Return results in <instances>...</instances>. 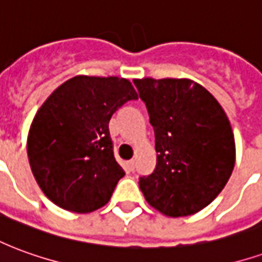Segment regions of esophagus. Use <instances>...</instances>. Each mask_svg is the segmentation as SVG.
Listing matches in <instances>:
<instances>
[{
    "label": "esophagus",
    "instance_id": "34e87169",
    "mask_svg": "<svg viewBox=\"0 0 262 262\" xmlns=\"http://www.w3.org/2000/svg\"><path fill=\"white\" fill-rule=\"evenodd\" d=\"M126 167H127V170H129V171L135 170V160H130V161H127V163H126Z\"/></svg>",
    "mask_w": 262,
    "mask_h": 262
}]
</instances>
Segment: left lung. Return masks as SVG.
I'll list each match as a JSON object with an SVG mask.
<instances>
[{"mask_svg": "<svg viewBox=\"0 0 262 262\" xmlns=\"http://www.w3.org/2000/svg\"><path fill=\"white\" fill-rule=\"evenodd\" d=\"M156 135L157 165L139 181L150 206L180 217L206 208L229 181L236 143L225 109L189 78H136Z\"/></svg>", "mask_w": 262, "mask_h": 262, "instance_id": "8db88e82", "label": "left lung"}]
</instances>
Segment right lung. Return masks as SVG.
<instances>
[{"label":"right lung","mask_w":262,"mask_h":262,"mask_svg":"<svg viewBox=\"0 0 262 262\" xmlns=\"http://www.w3.org/2000/svg\"><path fill=\"white\" fill-rule=\"evenodd\" d=\"M137 99L127 78L75 75L37 109L28 133V159L43 193L60 208L90 213L109 202L125 176L115 160L109 120Z\"/></svg>","instance_id":"add662e5"}]
</instances>
